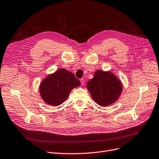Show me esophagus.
I'll use <instances>...</instances> for the list:
<instances>
[{"mask_svg":"<svg viewBox=\"0 0 159 159\" xmlns=\"http://www.w3.org/2000/svg\"><path fill=\"white\" fill-rule=\"evenodd\" d=\"M84 82H85V80H84V79H80V83H81V84L83 86L84 84Z\"/></svg>","mask_w":159,"mask_h":159,"instance_id":"obj_1","label":"esophagus"}]
</instances>
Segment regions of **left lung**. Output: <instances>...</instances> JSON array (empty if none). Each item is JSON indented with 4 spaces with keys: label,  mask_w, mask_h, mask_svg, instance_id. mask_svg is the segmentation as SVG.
I'll list each match as a JSON object with an SVG mask.
<instances>
[{
    "label": "left lung",
    "mask_w": 159,
    "mask_h": 159,
    "mask_svg": "<svg viewBox=\"0 0 159 159\" xmlns=\"http://www.w3.org/2000/svg\"><path fill=\"white\" fill-rule=\"evenodd\" d=\"M86 87L93 101L101 107H107L116 102L122 92L121 82L110 71H96Z\"/></svg>",
    "instance_id": "obj_1"
}]
</instances>
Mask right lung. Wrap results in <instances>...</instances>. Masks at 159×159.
Masks as SVG:
<instances>
[{
  "label": "right lung",
  "instance_id": "obj_1",
  "mask_svg": "<svg viewBox=\"0 0 159 159\" xmlns=\"http://www.w3.org/2000/svg\"><path fill=\"white\" fill-rule=\"evenodd\" d=\"M80 84L73 73L61 68L41 82L39 93L46 103L56 107L62 104L72 89Z\"/></svg>",
  "mask_w": 159,
  "mask_h": 159
}]
</instances>
